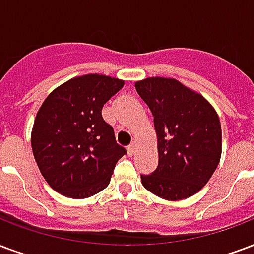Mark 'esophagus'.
I'll return each mask as SVG.
<instances>
[{
  "mask_svg": "<svg viewBox=\"0 0 254 254\" xmlns=\"http://www.w3.org/2000/svg\"><path fill=\"white\" fill-rule=\"evenodd\" d=\"M127 155L129 156L134 155V152H136V144H134V142H132V144H130V145L127 148Z\"/></svg>",
  "mask_w": 254,
  "mask_h": 254,
  "instance_id": "34e87169",
  "label": "esophagus"
}]
</instances>
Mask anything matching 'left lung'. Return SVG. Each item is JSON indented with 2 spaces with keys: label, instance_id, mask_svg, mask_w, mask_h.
Returning <instances> with one entry per match:
<instances>
[{
  "label": "left lung",
  "instance_id": "1",
  "mask_svg": "<svg viewBox=\"0 0 254 254\" xmlns=\"http://www.w3.org/2000/svg\"><path fill=\"white\" fill-rule=\"evenodd\" d=\"M151 109L159 165L141 183L165 200H180L203 189L222 153V130L215 109L202 94L174 78H146L134 83Z\"/></svg>",
  "mask_w": 254,
  "mask_h": 254
}]
</instances>
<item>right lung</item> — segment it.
<instances>
[{
    "label": "right lung",
    "mask_w": 254,
    "mask_h": 254,
    "mask_svg": "<svg viewBox=\"0 0 254 254\" xmlns=\"http://www.w3.org/2000/svg\"><path fill=\"white\" fill-rule=\"evenodd\" d=\"M125 82L87 74L56 87L39 109L31 142L43 178L56 192L83 199L110 183L113 170L127 153L116 141L102 108Z\"/></svg>",
    "instance_id": "obj_1"
}]
</instances>
